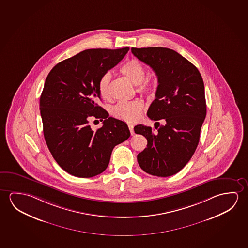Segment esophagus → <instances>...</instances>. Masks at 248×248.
Masks as SVG:
<instances>
[{"mask_svg":"<svg viewBox=\"0 0 248 248\" xmlns=\"http://www.w3.org/2000/svg\"><path fill=\"white\" fill-rule=\"evenodd\" d=\"M128 127H129V130H130V134L131 135H134L135 132H134V126L132 124H128Z\"/></svg>","mask_w":248,"mask_h":248,"instance_id":"1","label":"esophagus"}]
</instances>
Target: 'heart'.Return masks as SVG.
Wrapping results in <instances>:
<instances>
[{"mask_svg":"<svg viewBox=\"0 0 248 248\" xmlns=\"http://www.w3.org/2000/svg\"><path fill=\"white\" fill-rule=\"evenodd\" d=\"M120 72L136 85H139V90L144 93H153L157 89L159 80L157 77L143 80L146 77V69L143 65L136 61H130L123 65ZM110 72H106L100 77L98 83V89L103 99H109L110 96ZM144 104L141 99H134L130 101H120L111 108V115L114 118L126 122H133L141 114Z\"/></svg>","mask_w":248,"mask_h":248,"instance_id":"heart-1","label":"heart"}]
</instances>
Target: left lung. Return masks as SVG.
I'll return each mask as SVG.
<instances>
[{
	"label": "left lung",
	"instance_id": "1",
	"mask_svg": "<svg viewBox=\"0 0 248 248\" xmlns=\"http://www.w3.org/2000/svg\"><path fill=\"white\" fill-rule=\"evenodd\" d=\"M140 61L149 65L159 80L148 117L164 120L155 130L135 126V133L147 138V148L138 155L140 168L151 175L176 174L191 160L198 147L206 117L204 84L198 69L175 50L163 47L131 48Z\"/></svg>",
	"mask_w": 248,
	"mask_h": 248
}]
</instances>
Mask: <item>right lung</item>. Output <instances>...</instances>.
<instances>
[{
    "mask_svg": "<svg viewBox=\"0 0 248 248\" xmlns=\"http://www.w3.org/2000/svg\"><path fill=\"white\" fill-rule=\"evenodd\" d=\"M129 47L90 49L57 63L46 78L39 99L46 144L57 164L69 174L91 178L103 172L116 145L130 138L124 121L109 117L96 101L100 77L125 56ZM91 117L104 119L94 132Z\"/></svg>",
    "mask_w": 248,
    "mask_h": 248,
    "instance_id": "1",
    "label": "right lung"
}]
</instances>
